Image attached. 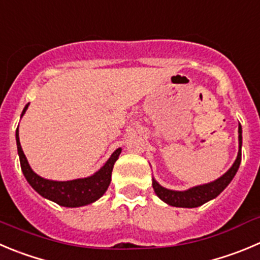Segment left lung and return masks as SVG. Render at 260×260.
<instances>
[{"label":"left lung","instance_id":"1","mask_svg":"<svg viewBox=\"0 0 260 260\" xmlns=\"http://www.w3.org/2000/svg\"><path fill=\"white\" fill-rule=\"evenodd\" d=\"M241 139H243V137H241V126H239V154H237L236 160H235L231 169L223 176L219 177L218 180L206 185H199V186L191 187V189L186 190V191H175V190L165 189L155 180H153L152 185L157 197L162 199L165 203L170 204V206L182 207V208H195V207L202 206L204 203L216 198L217 195H219L226 189V186L231 182V180L234 179L237 170H239L240 162H241V143H243Z\"/></svg>","mask_w":260,"mask_h":260}]
</instances>
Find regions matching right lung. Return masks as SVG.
<instances>
[{
	"instance_id": "obj_1",
	"label": "right lung",
	"mask_w": 260,
	"mask_h": 260,
	"mask_svg": "<svg viewBox=\"0 0 260 260\" xmlns=\"http://www.w3.org/2000/svg\"><path fill=\"white\" fill-rule=\"evenodd\" d=\"M26 108H28V105L23 110L21 116L25 113ZM16 145L21 170L31 187L43 198H47L62 207H69V208L90 204L105 194L107 187L110 186L113 165L121 153V148L116 149L110 159L106 162V165L93 176L73 180V181H52V180H46L38 176L30 169L25 154L21 149L20 142H19V130H16Z\"/></svg>"
}]
</instances>
